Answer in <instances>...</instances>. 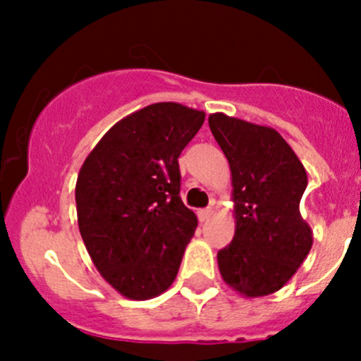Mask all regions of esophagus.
<instances>
[{"instance_id": "esophagus-1", "label": "esophagus", "mask_w": 361, "mask_h": 361, "mask_svg": "<svg viewBox=\"0 0 361 361\" xmlns=\"http://www.w3.org/2000/svg\"><path fill=\"white\" fill-rule=\"evenodd\" d=\"M199 220L201 221H207L211 216H213V209L211 207H206V209H199Z\"/></svg>"}]
</instances>
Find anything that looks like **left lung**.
Returning a JSON list of instances; mask_svg holds the SVG:
<instances>
[{
	"instance_id": "obj_1",
	"label": "left lung",
	"mask_w": 361,
	"mask_h": 361,
	"mask_svg": "<svg viewBox=\"0 0 361 361\" xmlns=\"http://www.w3.org/2000/svg\"><path fill=\"white\" fill-rule=\"evenodd\" d=\"M207 122L231 166L235 218L218 269L234 292L265 297L281 290L311 251L312 231L298 207L307 174L272 127L225 113H211Z\"/></svg>"
}]
</instances>
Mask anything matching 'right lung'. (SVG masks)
<instances>
[{
  "mask_svg": "<svg viewBox=\"0 0 361 361\" xmlns=\"http://www.w3.org/2000/svg\"><path fill=\"white\" fill-rule=\"evenodd\" d=\"M204 118L180 103L145 106L118 120L80 167V234L101 276L130 300L166 292L194 238L178 157Z\"/></svg>",
  "mask_w": 361,
  "mask_h": 361,
  "instance_id": "obj_1",
  "label": "right lung"
}]
</instances>
